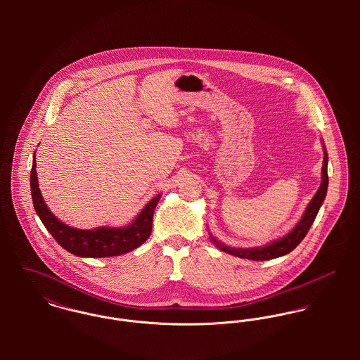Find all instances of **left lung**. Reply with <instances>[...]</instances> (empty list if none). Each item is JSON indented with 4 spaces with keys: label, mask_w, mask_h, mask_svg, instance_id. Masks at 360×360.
Returning <instances> with one entry per match:
<instances>
[{
    "label": "left lung",
    "mask_w": 360,
    "mask_h": 360,
    "mask_svg": "<svg viewBox=\"0 0 360 360\" xmlns=\"http://www.w3.org/2000/svg\"><path fill=\"white\" fill-rule=\"evenodd\" d=\"M327 151L324 148V160H323V174H321V184L317 190V193L314 194V197L311 198V201L309 202L308 207L302 216V219L300 220V223L281 240H277L271 244H267L264 247L260 248H231L227 247L219 241H216L213 237L212 241L216 244L217 248H220L221 251L234 255V257H243V259H251V260H269V259H274V257H283L290 254L292 250H295L300 243L307 237L310 226L313 224L317 212L320 209V206L323 204L324 198H326V193H327V187H328V174H327Z\"/></svg>",
    "instance_id": "obj_1"
}]
</instances>
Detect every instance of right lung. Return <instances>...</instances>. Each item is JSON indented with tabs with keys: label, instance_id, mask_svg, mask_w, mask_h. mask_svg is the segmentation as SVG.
I'll use <instances>...</instances> for the list:
<instances>
[{
	"label": "right lung",
	"instance_id": "1",
	"mask_svg": "<svg viewBox=\"0 0 360 360\" xmlns=\"http://www.w3.org/2000/svg\"><path fill=\"white\" fill-rule=\"evenodd\" d=\"M30 190L34 209L55 241L68 252L82 257H117L139 248L151 234L155 206L160 198V194L153 198L150 204L136 217V220L127 227H98L94 230H79L63 224L46 205L39 188L36 159H33L30 172Z\"/></svg>",
	"mask_w": 360,
	"mask_h": 360
}]
</instances>
